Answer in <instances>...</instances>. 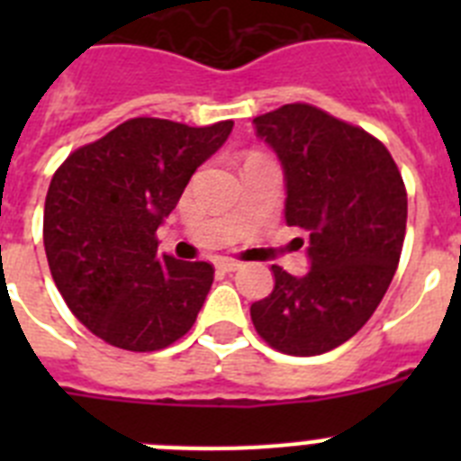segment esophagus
Returning a JSON list of instances; mask_svg holds the SVG:
<instances>
[{
	"label": "esophagus",
	"mask_w": 461,
	"mask_h": 461,
	"mask_svg": "<svg viewBox=\"0 0 461 461\" xmlns=\"http://www.w3.org/2000/svg\"><path fill=\"white\" fill-rule=\"evenodd\" d=\"M217 267L223 272H238L240 267H242V263H238V260H230V258H219Z\"/></svg>",
	"instance_id": "esophagus-1"
}]
</instances>
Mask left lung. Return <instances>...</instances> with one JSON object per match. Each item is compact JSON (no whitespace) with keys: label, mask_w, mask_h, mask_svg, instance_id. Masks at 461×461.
<instances>
[{"label":"left lung","mask_w":461,"mask_h":461,"mask_svg":"<svg viewBox=\"0 0 461 461\" xmlns=\"http://www.w3.org/2000/svg\"><path fill=\"white\" fill-rule=\"evenodd\" d=\"M284 170L288 226L303 228L309 272L272 266L275 288L251 304L272 348L321 356L372 319L397 270L406 233V189L381 140L307 104L254 120Z\"/></svg>","instance_id":"8db88e82"}]
</instances>
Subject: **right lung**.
<instances>
[{
    "label": "right lung",
    "mask_w": 461,
    "mask_h": 461,
    "mask_svg": "<svg viewBox=\"0 0 461 461\" xmlns=\"http://www.w3.org/2000/svg\"><path fill=\"white\" fill-rule=\"evenodd\" d=\"M230 131V120L195 129L136 117L76 149L52 175L48 266L73 316L108 344L158 351L194 325L214 270L158 256L157 228Z\"/></svg>",
    "instance_id": "add662e5"
}]
</instances>
